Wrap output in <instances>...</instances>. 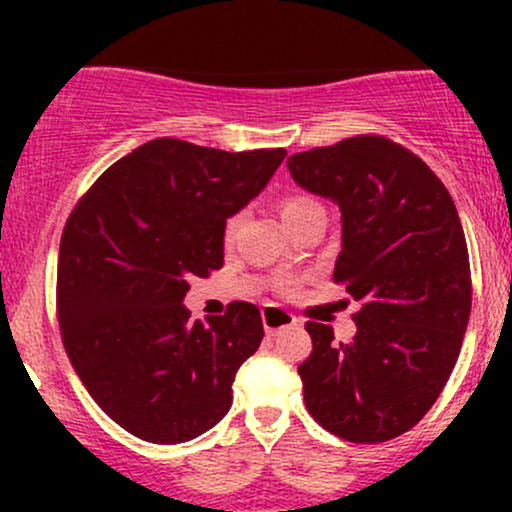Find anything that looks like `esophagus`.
Wrapping results in <instances>:
<instances>
[{
	"label": "esophagus",
	"instance_id": "1",
	"mask_svg": "<svg viewBox=\"0 0 512 512\" xmlns=\"http://www.w3.org/2000/svg\"><path fill=\"white\" fill-rule=\"evenodd\" d=\"M262 325L269 334H276V332L286 330V327L298 325V320L289 313V310L279 308V305H264V308H262Z\"/></svg>",
	"mask_w": 512,
	"mask_h": 512
}]
</instances>
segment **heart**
Returning <instances> with one entry per match:
<instances>
[{"mask_svg": "<svg viewBox=\"0 0 512 512\" xmlns=\"http://www.w3.org/2000/svg\"><path fill=\"white\" fill-rule=\"evenodd\" d=\"M317 209H322V207L317 202H313V199L296 195V197H286L284 202H281L279 214H281V219H284L286 226H289V223H293L296 219H301V216L310 214V211H317ZM240 219H243V216L233 214V216H228L226 223H223V240H226V243H231V240L236 238Z\"/></svg>", "mask_w": 512, "mask_h": 512, "instance_id": "heart-1", "label": "heart"}]
</instances>
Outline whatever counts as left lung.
I'll return each mask as SVG.
<instances>
[{"mask_svg": "<svg viewBox=\"0 0 512 512\" xmlns=\"http://www.w3.org/2000/svg\"><path fill=\"white\" fill-rule=\"evenodd\" d=\"M286 166L303 190L342 211L334 281L361 303L346 344L330 325H305V407L351 443L402 436L443 392L472 310L455 202L419 156L375 134L293 154Z\"/></svg>", "mask_w": 512, "mask_h": 512, "instance_id": "left-lung-1", "label": "left lung"}]
</instances>
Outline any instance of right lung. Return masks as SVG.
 Segmentation results:
<instances>
[{"label":"right lung","mask_w":512,"mask_h":512,"mask_svg":"<svg viewBox=\"0 0 512 512\" xmlns=\"http://www.w3.org/2000/svg\"><path fill=\"white\" fill-rule=\"evenodd\" d=\"M286 149H207L154 139L79 199L60 243L57 317L69 361L115 424L149 443L202 436L264 337L257 305L207 325L182 305L223 264V223L267 187Z\"/></svg>","instance_id":"right-lung-1"}]
</instances>
